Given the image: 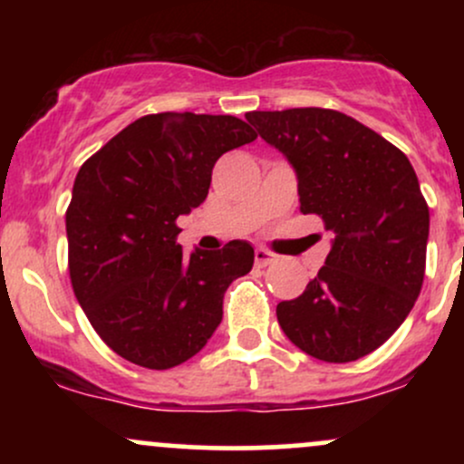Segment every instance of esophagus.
<instances>
[{
    "label": "esophagus",
    "instance_id": "esophagus-1",
    "mask_svg": "<svg viewBox=\"0 0 464 464\" xmlns=\"http://www.w3.org/2000/svg\"><path fill=\"white\" fill-rule=\"evenodd\" d=\"M275 262V255L270 253V250L266 248H255V266H259V268H266L268 264Z\"/></svg>",
    "mask_w": 464,
    "mask_h": 464
}]
</instances>
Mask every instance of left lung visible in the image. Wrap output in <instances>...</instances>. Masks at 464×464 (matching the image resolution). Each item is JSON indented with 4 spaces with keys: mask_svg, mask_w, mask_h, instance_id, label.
<instances>
[{
    "mask_svg": "<svg viewBox=\"0 0 464 464\" xmlns=\"http://www.w3.org/2000/svg\"><path fill=\"white\" fill-rule=\"evenodd\" d=\"M246 120L295 168L303 214L323 218L335 236L305 292L276 305V321L316 360L369 355L406 321L423 285L430 209L414 168L340 111H253Z\"/></svg>",
    "mask_w": 464,
    "mask_h": 464,
    "instance_id": "1",
    "label": "left lung"
}]
</instances>
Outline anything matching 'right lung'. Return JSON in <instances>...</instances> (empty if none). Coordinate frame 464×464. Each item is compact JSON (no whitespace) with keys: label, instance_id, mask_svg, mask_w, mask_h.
<instances>
[{"label":"right lung","instance_id":"add662e5","mask_svg":"<svg viewBox=\"0 0 464 464\" xmlns=\"http://www.w3.org/2000/svg\"><path fill=\"white\" fill-rule=\"evenodd\" d=\"M257 140L233 115L157 113L126 126L78 169L67 207L69 279L100 338L165 371L205 347L255 250L233 239L185 255L177 218L209 194L222 154Z\"/></svg>","mask_w":464,"mask_h":464}]
</instances>
